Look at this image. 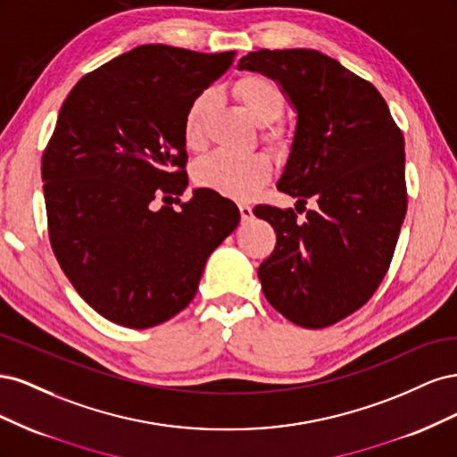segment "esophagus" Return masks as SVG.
I'll use <instances>...</instances> for the list:
<instances>
[{
    "mask_svg": "<svg viewBox=\"0 0 457 457\" xmlns=\"http://www.w3.org/2000/svg\"><path fill=\"white\" fill-rule=\"evenodd\" d=\"M238 210H240L242 220H250V219L253 217V212H252V205H247V204H238Z\"/></svg>",
    "mask_w": 457,
    "mask_h": 457,
    "instance_id": "1",
    "label": "esophagus"
}]
</instances>
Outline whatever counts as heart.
Returning <instances> with one entry per match:
<instances>
[{
  "mask_svg": "<svg viewBox=\"0 0 457 457\" xmlns=\"http://www.w3.org/2000/svg\"><path fill=\"white\" fill-rule=\"evenodd\" d=\"M234 95L257 123L262 126V139L280 143L284 129L278 123L284 110V91L274 79L262 74H245L234 84ZM213 95L202 91L188 104L183 118V141L188 150H200L205 143V118L210 114ZM272 163L265 154L237 156L228 152H212L195 165V181L232 198H247L269 181Z\"/></svg>",
  "mask_w": 457,
  "mask_h": 457,
  "instance_id": "1",
  "label": "heart"
}]
</instances>
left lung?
<instances>
[{"label":"left lung","mask_w":457,"mask_h":457,"mask_svg":"<svg viewBox=\"0 0 457 457\" xmlns=\"http://www.w3.org/2000/svg\"><path fill=\"white\" fill-rule=\"evenodd\" d=\"M240 71L278 81L297 110L278 190L312 199L305 224L292 207L255 205L276 232L259 265L267 301L301 328L320 329L361 309L389 270L406 215L404 137L370 81L314 49L247 53Z\"/></svg>","instance_id":"left-lung-1"}]
</instances>
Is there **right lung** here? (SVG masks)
<instances>
[{"label":"right lung","instance_id":"1","mask_svg":"<svg viewBox=\"0 0 457 457\" xmlns=\"http://www.w3.org/2000/svg\"><path fill=\"white\" fill-rule=\"evenodd\" d=\"M234 57L139 46L86 74L62 103L41 158L49 240L79 297L110 322L145 329L181 312L240 223L215 190L179 200L185 112Z\"/></svg>","mask_w":457,"mask_h":457}]
</instances>
